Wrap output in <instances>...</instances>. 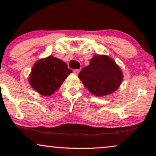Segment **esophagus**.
<instances>
[{"label": "esophagus", "instance_id": "1", "mask_svg": "<svg viewBox=\"0 0 156 156\" xmlns=\"http://www.w3.org/2000/svg\"><path fill=\"white\" fill-rule=\"evenodd\" d=\"M80 69H75V70H74V73H75V74H76V75H78V73H80Z\"/></svg>", "mask_w": 156, "mask_h": 156}]
</instances>
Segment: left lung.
<instances>
[{
  "label": "left lung",
  "instance_id": "1",
  "mask_svg": "<svg viewBox=\"0 0 156 156\" xmlns=\"http://www.w3.org/2000/svg\"><path fill=\"white\" fill-rule=\"evenodd\" d=\"M78 78L92 94L97 97L110 94L119 88L123 79L121 69L106 55H94L83 67Z\"/></svg>",
  "mask_w": 156,
  "mask_h": 156
}]
</instances>
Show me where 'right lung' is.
Here are the masks:
<instances>
[{
  "label": "right lung",
  "instance_id": "1",
  "mask_svg": "<svg viewBox=\"0 0 156 156\" xmlns=\"http://www.w3.org/2000/svg\"><path fill=\"white\" fill-rule=\"evenodd\" d=\"M73 73L67 64L53 55L37 61L33 66L28 81L32 88L43 96L53 94Z\"/></svg>",
  "mask_w": 156,
  "mask_h": 156
}]
</instances>
